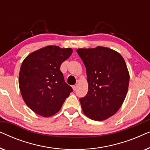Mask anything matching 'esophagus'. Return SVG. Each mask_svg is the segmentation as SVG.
<instances>
[{"mask_svg": "<svg viewBox=\"0 0 150 150\" xmlns=\"http://www.w3.org/2000/svg\"><path fill=\"white\" fill-rule=\"evenodd\" d=\"M72 88H73L74 91H76V88H77V85H73V86H72Z\"/></svg>", "mask_w": 150, "mask_h": 150, "instance_id": "1", "label": "esophagus"}]
</instances>
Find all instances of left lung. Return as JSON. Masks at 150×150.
I'll return each mask as SVG.
<instances>
[{
    "label": "left lung",
    "mask_w": 150,
    "mask_h": 150,
    "mask_svg": "<svg viewBox=\"0 0 150 150\" xmlns=\"http://www.w3.org/2000/svg\"><path fill=\"white\" fill-rule=\"evenodd\" d=\"M76 52L85 65L89 88L79 100L82 110L91 120H105L118 111L128 92L130 75L124 59L102 46Z\"/></svg>",
    "instance_id": "1"
}]
</instances>
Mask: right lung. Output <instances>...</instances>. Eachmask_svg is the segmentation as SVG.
I'll return each mask as SVG.
<instances>
[{
	"label": "right lung",
	"instance_id": "right-lung-1",
	"mask_svg": "<svg viewBox=\"0 0 150 150\" xmlns=\"http://www.w3.org/2000/svg\"><path fill=\"white\" fill-rule=\"evenodd\" d=\"M71 53L70 48L48 46L24 59L19 74L20 90L24 102L35 113L46 117L56 114L73 91L60 70Z\"/></svg>",
	"mask_w": 150,
	"mask_h": 150
}]
</instances>
